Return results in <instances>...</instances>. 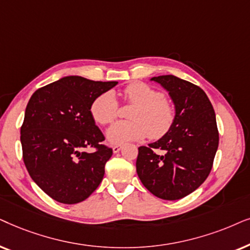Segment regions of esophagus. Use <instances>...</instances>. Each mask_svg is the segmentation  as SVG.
<instances>
[{"instance_id":"34e87169","label":"esophagus","mask_w":250,"mask_h":250,"mask_svg":"<svg viewBox=\"0 0 250 250\" xmlns=\"http://www.w3.org/2000/svg\"><path fill=\"white\" fill-rule=\"evenodd\" d=\"M122 148V146L121 145H114L112 147V149H113V152L114 153H118V152H120V149Z\"/></svg>"}]
</instances>
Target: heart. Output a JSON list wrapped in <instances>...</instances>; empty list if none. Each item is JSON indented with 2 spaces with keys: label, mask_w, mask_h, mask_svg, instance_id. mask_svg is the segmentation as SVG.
<instances>
[{
  "label": "heart",
  "mask_w": 250,
  "mask_h": 250,
  "mask_svg": "<svg viewBox=\"0 0 250 250\" xmlns=\"http://www.w3.org/2000/svg\"><path fill=\"white\" fill-rule=\"evenodd\" d=\"M122 98L135 106L129 113L131 120L116 122L106 131V137L112 144L141 141L147 135L151 139H159L170 131L175 122V108L161 92L137 82L123 89ZM118 111V101L112 91L103 92L90 105L92 118L103 125L114 121Z\"/></svg>",
  "instance_id": "heart-1"
}]
</instances>
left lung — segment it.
<instances>
[{"mask_svg":"<svg viewBox=\"0 0 250 250\" xmlns=\"http://www.w3.org/2000/svg\"><path fill=\"white\" fill-rule=\"evenodd\" d=\"M169 92L175 105L170 131L138 147L136 170L155 197L178 200L195 191L210 174L218 147L215 111L200 86L174 75L151 79Z\"/></svg>","mask_w":250,"mask_h":250,"instance_id":"left-lung-1","label":"left lung"}]
</instances>
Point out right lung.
I'll list each match as a JSON object with an SVG mask.
<instances>
[{"mask_svg": "<svg viewBox=\"0 0 250 250\" xmlns=\"http://www.w3.org/2000/svg\"><path fill=\"white\" fill-rule=\"evenodd\" d=\"M118 84L66 76L42 86L26 106L21 128L22 159L40 188L66 205L85 200L103 181L113 154L90 113L94 99ZM96 148L95 152L83 148Z\"/></svg>", "mask_w": 250, "mask_h": 250, "instance_id": "right-lung-1", "label": "right lung"}]
</instances>
